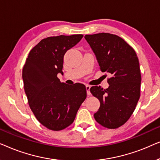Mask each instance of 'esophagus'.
Masks as SVG:
<instances>
[{"mask_svg": "<svg viewBox=\"0 0 160 160\" xmlns=\"http://www.w3.org/2000/svg\"><path fill=\"white\" fill-rule=\"evenodd\" d=\"M90 86L89 85H86V89H87V95H91V92H90Z\"/></svg>", "mask_w": 160, "mask_h": 160, "instance_id": "34e87169", "label": "esophagus"}]
</instances>
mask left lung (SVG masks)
Masks as SVG:
<instances>
[{
  "instance_id": "1",
  "label": "left lung",
  "mask_w": 160,
  "mask_h": 160,
  "mask_svg": "<svg viewBox=\"0 0 160 160\" xmlns=\"http://www.w3.org/2000/svg\"><path fill=\"white\" fill-rule=\"evenodd\" d=\"M102 72L111 76L109 87L90 88L100 106L94 114L102 126L116 129L130 119L140 98L141 76L135 50L118 36L106 32L86 35Z\"/></svg>"
}]
</instances>
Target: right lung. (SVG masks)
Returning a JSON list of instances; mask_svg holds the SVG:
<instances>
[{
    "label": "right lung",
    "mask_w": 160,
    "mask_h": 160,
    "mask_svg": "<svg viewBox=\"0 0 160 160\" xmlns=\"http://www.w3.org/2000/svg\"><path fill=\"white\" fill-rule=\"evenodd\" d=\"M83 35L48 37L30 50L22 70L28 103L38 121L51 130L59 131L73 123L87 98L86 87L61 83L63 58L81 41Z\"/></svg>",
    "instance_id": "obj_1"
}]
</instances>
